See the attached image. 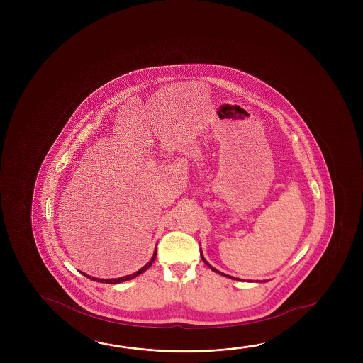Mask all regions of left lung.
<instances>
[{"label": "left lung", "mask_w": 363, "mask_h": 363, "mask_svg": "<svg viewBox=\"0 0 363 363\" xmlns=\"http://www.w3.org/2000/svg\"><path fill=\"white\" fill-rule=\"evenodd\" d=\"M200 256H201V259L203 261V263L208 266V268H211V271H214V272H216V274H221V276H226V277H229V279H238V281H240L239 279H235V277H233V276H229V274H223V272H220V271H218L216 268L213 267L210 263H208L206 259H205V257H203V255H202V250H200Z\"/></svg>", "instance_id": "left-lung-1"}]
</instances>
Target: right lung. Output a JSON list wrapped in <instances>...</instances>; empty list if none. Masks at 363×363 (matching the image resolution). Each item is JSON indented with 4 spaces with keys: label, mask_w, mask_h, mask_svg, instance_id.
<instances>
[{
    "label": "right lung",
    "mask_w": 363,
    "mask_h": 363,
    "mask_svg": "<svg viewBox=\"0 0 363 363\" xmlns=\"http://www.w3.org/2000/svg\"><path fill=\"white\" fill-rule=\"evenodd\" d=\"M155 257H157V247H155V252H153V257L150 258V261H149L145 266H143V267L140 268V269L137 271V272H134V274H128V276H124V277H118V279H96V277H92V276H89V274H84L82 271H79V272L84 274V276H86L87 279L96 281V282H101V284H111V285H113V284H120V282H125V281L135 279V277L139 276V274H142L143 272H145V271H147V269L153 264V262L155 261Z\"/></svg>",
    "instance_id": "add662e5"
}]
</instances>
